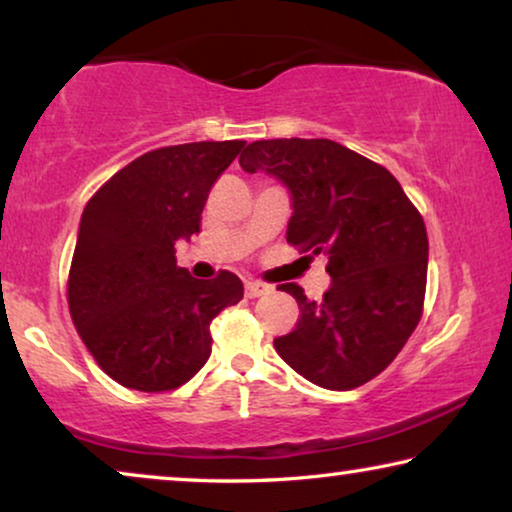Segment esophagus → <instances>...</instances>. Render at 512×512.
<instances>
[{
    "label": "esophagus",
    "instance_id": "obj_1",
    "mask_svg": "<svg viewBox=\"0 0 512 512\" xmlns=\"http://www.w3.org/2000/svg\"><path fill=\"white\" fill-rule=\"evenodd\" d=\"M244 291H247V298H261L265 293H270V286L263 282H247Z\"/></svg>",
    "mask_w": 512,
    "mask_h": 512
}]
</instances>
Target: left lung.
Returning <instances> with one entry per match:
<instances>
[{
    "mask_svg": "<svg viewBox=\"0 0 512 512\" xmlns=\"http://www.w3.org/2000/svg\"><path fill=\"white\" fill-rule=\"evenodd\" d=\"M244 172L263 170L289 188L286 242L326 254L331 289L307 300L275 349L305 380L347 391L380 375L415 331L426 291L424 221L394 174L331 139H261L242 151Z\"/></svg>",
    "mask_w": 512,
    "mask_h": 512,
    "instance_id": "1",
    "label": "left lung"
}]
</instances>
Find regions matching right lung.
Here are the masks:
<instances>
[{
  "mask_svg": "<svg viewBox=\"0 0 512 512\" xmlns=\"http://www.w3.org/2000/svg\"><path fill=\"white\" fill-rule=\"evenodd\" d=\"M244 142H193L144 153L81 214L67 300L83 345L111 380L137 391L186 384L212 354L209 324L244 296L223 270L195 279L177 240L200 233L209 188Z\"/></svg>",
  "mask_w": 512,
  "mask_h": 512,
  "instance_id": "obj_1",
  "label": "right lung"
}]
</instances>
